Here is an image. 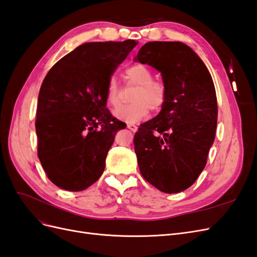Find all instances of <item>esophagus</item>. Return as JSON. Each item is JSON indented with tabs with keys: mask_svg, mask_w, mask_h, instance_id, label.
Returning <instances> with one entry per match:
<instances>
[{
	"mask_svg": "<svg viewBox=\"0 0 257 257\" xmlns=\"http://www.w3.org/2000/svg\"><path fill=\"white\" fill-rule=\"evenodd\" d=\"M126 126H127V128H128V130H131L132 132H136V131H137V128H138L136 125H134V124H127Z\"/></svg>",
	"mask_w": 257,
	"mask_h": 257,
	"instance_id": "34e87169",
	"label": "esophagus"
}]
</instances>
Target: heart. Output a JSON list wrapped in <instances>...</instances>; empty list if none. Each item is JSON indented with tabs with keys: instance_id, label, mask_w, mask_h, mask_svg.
Instances as JSON below:
<instances>
[{
	"instance_id": "b5f03b06",
	"label": "heart",
	"mask_w": 257,
	"mask_h": 257,
	"mask_svg": "<svg viewBox=\"0 0 257 257\" xmlns=\"http://www.w3.org/2000/svg\"><path fill=\"white\" fill-rule=\"evenodd\" d=\"M124 78L127 84L137 87L132 94V104L122 106L114 112L121 121L128 124L142 121L148 115L150 109L159 111L166 102L167 92L161 81L154 80L151 69L145 64H134L124 71ZM107 103L113 109L121 106V88L115 78H110L106 91Z\"/></svg>"
}]
</instances>
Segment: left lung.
I'll list each match as a JSON object with an SVG mask.
<instances>
[{
  "instance_id": "1",
  "label": "left lung",
  "mask_w": 257,
  "mask_h": 257,
  "mask_svg": "<svg viewBox=\"0 0 257 257\" xmlns=\"http://www.w3.org/2000/svg\"><path fill=\"white\" fill-rule=\"evenodd\" d=\"M136 60L158 69L167 92L160 113L134 136L139 170L162 192L184 191L204 170L214 142L217 104L211 75L180 42L147 43Z\"/></svg>"
}]
</instances>
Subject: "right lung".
<instances>
[{"label":"right lung","mask_w":257,"mask_h":257,"mask_svg":"<svg viewBox=\"0 0 257 257\" xmlns=\"http://www.w3.org/2000/svg\"><path fill=\"white\" fill-rule=\"evenodd\" d=\"M136 44H82L46 75L36 109L37 155L59 188L82 191L102 176L114 135L126 126L106 108L107 84Z\"/></svg>","instance_id":"1"}]
</instances>
